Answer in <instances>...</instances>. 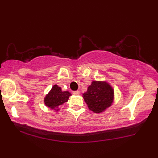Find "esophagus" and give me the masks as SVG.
<instances>
[{
  "mask_svg": "<svg viewBox=\"0 0 158 158\" xmlns=\"http://www.w3.org/2000/svg\"><path fill=\"white\" fill-rule=\"evenodd\" d=\"M73 93L74 95H79L80 94V91H79V90H77V91L73 92Z\"/></svg>",
  "mask_w": 158,
  "mask_h": 158,
  "instance_id": "esophagus-1",
  "label": "esophagus"
}]
</instances>
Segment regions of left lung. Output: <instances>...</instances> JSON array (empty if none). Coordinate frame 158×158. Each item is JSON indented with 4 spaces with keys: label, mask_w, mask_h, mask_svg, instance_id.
I'll return each instance as SVG.
<instances>
[{
    "label": "left lung",
    "mask_w": 158,
    "mask_h": 158,
    "mask_svg": "<svg viewBox=\"0 0 158 158\" xmlns=\"http://www.w3.org/2000/svg\"><path fill=\"white\" fill-rule=\"evenodd\" d=\"M83 98L88 107L94 113H102L111 106L114 99V90L106 81H93Z\"/></svg>",
    "instance_id": "obj_1"
}]
</instances>
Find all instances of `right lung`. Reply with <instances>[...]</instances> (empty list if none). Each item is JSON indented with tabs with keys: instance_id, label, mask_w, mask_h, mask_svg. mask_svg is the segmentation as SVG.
<instances>
[{
	"instance_id": "obj_1",
	"label": "right lung",
	"mask_w": 158,
	"mask_h": 158,
	"mask_svg": "<svg viewBox=\"0 0 158 158\" xmlns=\"http://www.w3.org/2000/svg\"><path fill=\"white\" fill-rule=\"evenodd\" d=\"M71 93L68 91H62L61 88L55 84L48 94L45 96L44 102L45 105L56 111L60 110L59 106L68 102Z\"/></svg>"
}]
</instances>
